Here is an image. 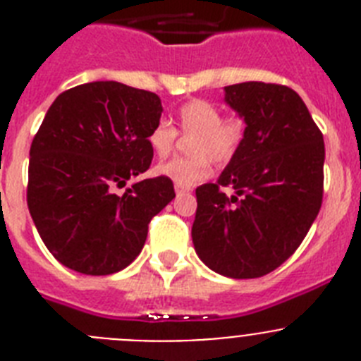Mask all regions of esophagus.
I'll return each instance as SVG.
<instances>
[{
  "label": "esophagus",
  "mask_w": 361,
  "mask_h": 361,
  "mask_svg": "<svg viewBox=\"0 0 361 361\" xmlns=\"http://www.w3.org/2000/svg\"><path fill=\"white\" fill-rule=\"evenodd\" d=\"M191 188H188V186H175V191H177V195H184V193H186V191H190Z\"/></svg>",
  "instance_id": "esophagus-1"
}]
</instances>
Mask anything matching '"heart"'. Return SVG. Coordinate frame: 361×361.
I'll use <instances>...</instances> for the list:
<instances>
[{
  "mask_svg": "<svg viewBox=\"0 0 361 361\" xmlns=\"http://www.w3.org/2000/svg\"><path fill=\"white\" fill-rule=\"evenodd\" d=\"M177 124L183 133H193L190 157H177L157 166V173L171 178L178 186H193L208 177L212 161L224 166L235 159L244 145L247 124L244 117L222 110L206 99H191L177 110ZM177 142V130L166 121H159L148 133V145L157 157L170 155Z\"/></svg>",
  "mask_w": 361,
  "mask_h": 361,
  "instance_id": "1",
  "label": "heart"
}]
</instances>
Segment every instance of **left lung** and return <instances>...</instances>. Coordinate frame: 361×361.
Listing matches in <instances>:
<instances>
[{"label": "left lung", "instance_id": "8db88e82", "mask_svg": "<svg viewBox=\"0 0 361 361\" xmlns=\"http://www.w3.org/2000/svg\"><path fill=\"white\" fill-rule=\"evenodd\" d=\"M224 92L247 132L219 180L197 188L191 238L215 273L258 279L295 253L320 212L324 135L289 86L247 81Z\"/></svg>", "mask_w": 361, "mask_h": 361}]
</instances>
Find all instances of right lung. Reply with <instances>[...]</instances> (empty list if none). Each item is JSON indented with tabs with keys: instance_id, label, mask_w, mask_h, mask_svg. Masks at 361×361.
Returning <instances> with one entry per match:
<instances>
[{
	"instance_id": "1",
	"label": "right lung",
	"mask_w": 361,
	"mask_h": 361,
	"mask_svg": "<svg viewBox=\"0 0 361 361\" xmlns=\"http://www.w3.org/2000/svg\"><path fill=\"white\" fill-rule=\"evenodd\" d=\"M157 94L117 81L73 86L56 97L30 146L27 204L50 253L82 275H111L141 253L148 224L175 197L168 177L132 184L152 164Z\"/></svg>"
}]
</instances>
